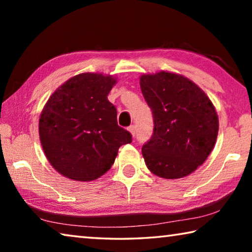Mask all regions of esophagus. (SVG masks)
I'll use <instances>...</instances> for the list:
<instances>
[{
  "label": "esophagus",
  "instance_id": "1",
  "mask_svg": "<svg viewBox=\"0 0 252 252\" xmlns=\"http://www.w3.org/2000/svg\"><path fill=\"white\" fill-rule=\"evenodd\" d=\"M129 131L131 132V134H132V135H134V134H135V132H136V127H135V126H134V125L130 126H129Z\"/></svg>",
  "mask_w": 252,
  "mask_h": 252
}]
</instances>
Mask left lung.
I'll use <instances>...</instances> for the list:
<instances>
[{
  "label": "left lung",
  "mask_w": 252,
  "mask_h": 252,
  "mask_svg": "<svg viewBox=\"0 0 252 252\" xmlns=\"http://www.w3.org/2000/svg\"><path fill=\"white\" fill-rule=\"evenodd\" d=\"M140 87L155 125L142 147L148 169L165 179L188 176L206 161L216 143L219 125L215 106L182 75L144 74Z\"/></svg>",
  "instance_id": "obj_1"
}]
</instances>
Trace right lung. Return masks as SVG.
<instances>
[{"mask_svg":"<svg viewBox=\"0 0 252 252\" xmlns=\"http://www.w3.org/2000/svg\"><path fill=\"white\" fill-rule=\"evenodd\" d=\"M116 80L82 73L67 80L46 102L39 133L52 167L72 180L92 181L113 164L129 131L118 126L117 109L108 100Z\"/></svg>","mask_w":252,"mask_h":252,"instance_id":"right-lung-1","label":"right lung"}]
</instances>
